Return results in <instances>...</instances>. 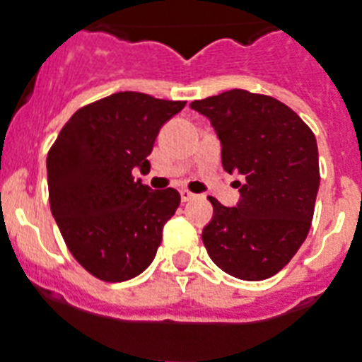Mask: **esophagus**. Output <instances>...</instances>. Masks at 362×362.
Segmentation results:
<instances>
[{"instance_id": "1", "label": "esophagus", "mask_w": 362, "mask_h": 362, "mask_svg": "<svg viewBox=\"0 0 362 362\" xmlns=\"http://www.w3.org/2000/svg\"><path fill=\"white\" fill-rule=\"evenodd\" d=\"M180 197H182V200H184V202H187V200H193L195 199V193H191L189 189H182L180 191Z\"/></svg>"}]
</instances>
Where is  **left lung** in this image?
<instances>
[{"label": "left lung", "mask_w": 362, "mask_h": 362, "mask_svg": "<svg viewBox=\"0 0 362 362\" xmlns=\"http://www.w3.org/2000/svg\"><path fill=\"white\" fill-rule=\"evenodd\" d=\"M221 139L224 171L245 176L241 200L226 208L209 197L214 218L202 241L215 265L259 281L284 269L311 228L320 169L313 130L281 101L230 90L191 103Z\"/></svg>", "instance_id": "8db88e82"}]
</instances>
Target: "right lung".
<instances>
[{"label":"right lung","mask_w":362,"mask_h":362,"mask_svg":"<svg viewBox=\"0 0 362 362\" xmlns=\"http://www.w3.org/2000/svg\"><path fill=\"white\" fill-rule=\"evenodd\" d=\"M186 106L117 92L78 108L47 153L49 206L78 265L103 281H127L153 263L163 226L180 204L173 187L134 180L162 124Z\"/></svg>","instance_id":"1"}]
</instances>
